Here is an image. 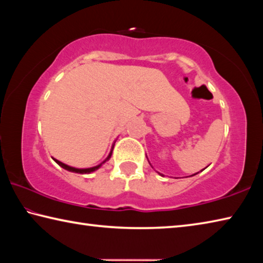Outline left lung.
<instances>
[{
	"instance_id": "obj_1",
	"label": "left lung",
	"mask_w": 263,
	"mask_h": 263,
	"mask_svg": "<svg viewBox=\"0 0 263 263\" xmlns=\"http://www.w3.org/2000/svg\"><path fill=\"white\" fill-rule=\"evenodd\" d=\"M196 174H197V173H196ZM196 174H194V175H196ZM191 176H193V175H191Z\"/></svg>"
}]
</instances>
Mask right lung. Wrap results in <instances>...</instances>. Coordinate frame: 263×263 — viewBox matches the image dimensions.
Segmentation results:
<instances>
[{
    "mask_svg": "<svg viewBox=\"0 0 263 263\" xmlns=\"http://www.w3.org/2000/svg\"><path fill=\"white\" fill-rule=\"evenodd\" d=\"M111 154H112V151H111L110 152V154H109V157L106 158L103 162L102 163H100V164H97V166H95V167H91V168H82V169H80V168H74V167H70V166H67V164H65V163H62L61 161H59V160H57V159H53L54 160V161L59 164L60 167H62L64 169H66V171H68V172H73V173H78V174H89V173H91V172H95V171H97V169H99L102 164H103L106 160H109L110 159V157H111Z\"/></svg>",
    "mask_w": 263,
    "mask_h": 263,
    "instance_id": "right-lung-1",
    "label": "right lung"
}]
</instances>
